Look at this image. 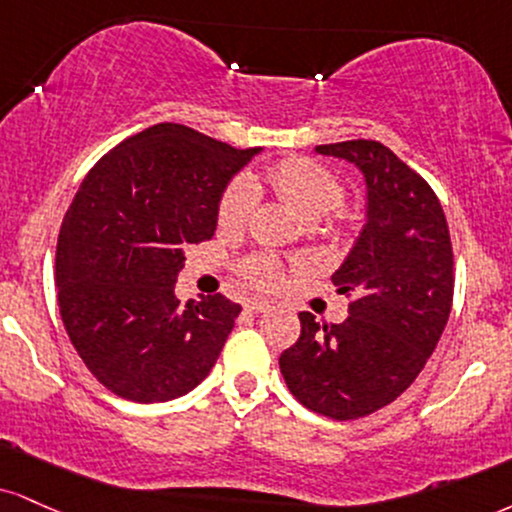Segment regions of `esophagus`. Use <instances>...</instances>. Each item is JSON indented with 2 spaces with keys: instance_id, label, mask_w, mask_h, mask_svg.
<instances>
[{
  "instance_id": "34e87169",
  "label": "esophagus",
  "mask_w": 512,
  "mask_h": 512,
  "mask_svg": "<svg viewBox=\"0 0 512 512\" xmlns=\"http://www.w3.org/2000/svg\"><path fill=\"white\" fill-rule=\"evenodd\" d=\"M272 303H267V300H250L248 305H245V310L248 312H255V315H260V312H267L272 310Z\"/></svg>"
}]
</instances>
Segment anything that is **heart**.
<instances>
[{
  "mask_svg": "<svg viewBox=\"0 0 512 512\" xmlns=\"http://www.w3.org/2000/svg\"><path fill=\"white\" fill-rule=\"evenodd\" d=\"M255 183H267L276 195L293 207L300 217L317 221L331 209H336L343 200V183L329 169L310 159H283L274 169H269L264 178H238L224 190L219 202V226L221 229H238L248 219L255 205ZM245 279L260 286H276L281 281V269L272 257H252L243 264Z\"/></svg>",
  "mask_w": 512,
  "mask_h": 512,
  "instance_id": "1",
  "label": "heart"
}]
</instances>
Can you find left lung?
I'll return each instance as SVG.
<instances>
[{
  "instance_id": "1",
  "label": "left lung",
  "mask_w": 512,
  "mask_h": 512,
  "mask_svg": "<svg viewBox=\"0 0 512 512\" xmlns=\"http://www.w3.org/2000/svg\"><path fill=\"white\" fill-rule=\"evenodd\" d=\"M315 152L365 178V226L331 276L355 300L341 324L300 312L279 367L305 408L343 422L393 403L427 365L451 315L453 250L439 197L389 147L346 140Z\"/></svg>"
}]
</instances>
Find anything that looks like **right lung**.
I'll return each instance as SVG.
<instances>
[{"mask_svg": "<svg viewBox=\"0 0 512 512\" xmlns=\"http://www.w3.org/2000/svg\"><path fill=\"white\" fill-rule=\"evenodd\" d=\"M260 152L157 123L80 183L59 231V312L85 367L116 396L164 403L217 362L240 305L224 295L183 305L174 286L186 248L214 236L221 195Z\"/></svg>", "mask_w": 512, "mask_h": 512, "instance_id": "right-lung-1", "label": "right lung"}]
</instances>
